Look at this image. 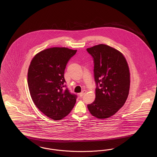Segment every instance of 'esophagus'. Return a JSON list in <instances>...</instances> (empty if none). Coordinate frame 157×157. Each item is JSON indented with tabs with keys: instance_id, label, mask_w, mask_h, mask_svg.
I'll list each match as a JSON object with an SVG mask.
<instances>
[{
	"instance_id": "1",
	"label": "esophagus",
	"mask_w": 157,
	"mask_h": 157,
	"mask_svg": "<svg viewBox=\"0 0 157 157\" xmlns=\"http://www.w3.org/2000/svg\"><path fill=\"white\" fill-rule=\"evenodd\" d=\"M85 93H86V90H83L82 91V92H81V93L79 94V96L80 97H82V96H83Z\"/></svg>"
}]
</instances>
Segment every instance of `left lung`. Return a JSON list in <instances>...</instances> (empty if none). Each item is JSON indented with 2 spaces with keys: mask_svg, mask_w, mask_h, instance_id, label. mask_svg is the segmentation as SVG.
<instances>
[{
  "mask_svg": "<svg viewBox=\"0 0 157 157\" xmlns=\"http://www.w3.org/2000/svg\"><path fill=\"white\" fill-rule=\"evenodd\" d=\"M94 58L95 100L88 105L90 113L99 119L112 117L125 104L129 94L130 73L122 53L108 45L87 48Z\"/></svg>",
  "mask_w": 157,
  "mask_h": 157,
  "instance_id": "8db88e82",
  "label": "left lung"
}]
</instances>
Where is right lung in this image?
I'll use <instances>...</instances> for the list:
<instances>
[{
    "label": "right lung",
    "mask_w": 157,
    "mask_h": 157,
    "mask_svg": "<svg viewBox=\"0 0 157 157\" xmlns=\"http://www.w3.org/2000/svg\"><path fill=\"white\" fill-rule=\"evenodd\" d=\"M77 50L53 47L37 53L28 73L30 96L37 108L48 117L60 120L73 109L77 96L66 87L64 72Z\"/></svg>",
    "instance_id": "1"
}]
</instances>
